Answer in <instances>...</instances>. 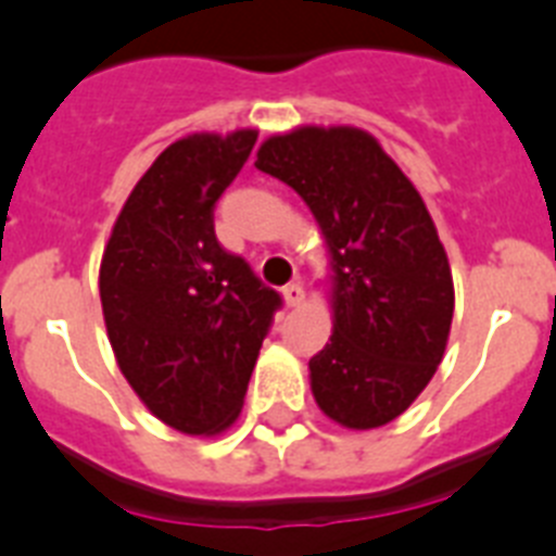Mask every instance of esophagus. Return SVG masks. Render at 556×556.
<instances>
[{"mask_svg": "<svg viewBox=\"0 0 556 556\" xmlns=\"http://www.w3.org/2000/svg\"><path fill=\"white\" fill-rule=\"evenodd\" d=\"M282 296H285V305L296 307V305H302V302H305V288H302V282L285 285Z\"/></svg>", "mask_w": 556, "mask_h": 556, "instance_id": "1", "label": "esophagus"}]
</instances>
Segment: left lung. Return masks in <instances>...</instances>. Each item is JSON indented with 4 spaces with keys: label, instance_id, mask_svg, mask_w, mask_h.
Here are the masks:
<instances>
[{
    "label": "left lung",
    "instance_id": "1",
    "mask_svg": "<svg viewBox=\"0 0 556 556\" xmlns=\"http://www.w3.org/2000/svg\"><path fill=\"white\" fill-rule=\"evenodd\" d=\"M254 167L311 206L330 251L332 336L311 389L332 422H392L431 383L453 321L445 245L417 187L371 134L302 125L268 137Z\"/></svg>",
    "mask_w": 556,
    "mask_h": 556
}]
</instances>
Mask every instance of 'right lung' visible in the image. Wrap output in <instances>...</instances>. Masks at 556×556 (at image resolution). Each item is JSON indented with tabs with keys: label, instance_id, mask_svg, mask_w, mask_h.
<instances>
[{
	"label": "right lung",
	"instance_id": "1",
	"mask_svg": "<svg viewBox=\"0 0 556 556\" xmlns=\"http://www.w3.org/2000/svg\"><path fill=\"white\" fill-rule=\"evenodd\" d=\"M257 131L190 134L125 201L100 263L119 371L153 417L190 437L226 431L282 299L215 238V204Z\"/></svg>",
	"mask_w": 556,
	"mask_h": 556
}]
</instances>
